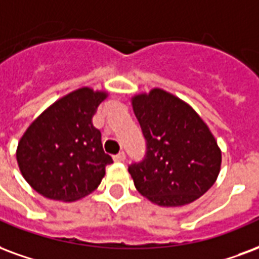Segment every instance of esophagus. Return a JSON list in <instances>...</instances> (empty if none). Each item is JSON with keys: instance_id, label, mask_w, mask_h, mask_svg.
<instances>
[{"instance_id": "34e87169", "label": "esophagus", "mask_w": 259, "mask_h": 259, "mask_svg": "<svg viewBox=\"0 0 259 259\" xmlns=\"http://www.w3.org/2000/svg\"><path fill=\"white\" fill-rule=\"evenodd\" d=\"M124 159H126V155H124L123 151H120V152H118V154L114 156L115 162H123Z\"/></svg>"}]
</instances>
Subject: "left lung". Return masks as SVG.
<instances>
[{
  "instance_id": "obj_1",
  "label": "left lung",
  "mask_w": 259,
  "mask_h": 259,
  "mask_svg": "<svg viewBox=\"0 0 259 259\" xmlns=\"http://www.w3.org/2000/svg\"><path fill=\"white\" fill-rule=\"evenodd\" d=\"M132 105L147 152L129 173L143 196L163 207L195 202L211 188L221 168V149L192 107L155 88Z\"/></svg>"
}]
</instances>
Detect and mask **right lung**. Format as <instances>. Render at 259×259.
Returning <instances> with one entry per match:
<instances>
[{"label": "right lung", "instance_id": "right-lung-1", "mask_svg": "<svg viewBox=\"0 0 259 259\" xmlns=\"http://www.w3.org/2000/svg\"><path fill=\"white\" fill-rule=\"evenodd\" d=\"M107 92L81 88L48 107L24 132L16 149L24 180L42 196L61 202L85 198L112 163L92 122Z\"/></svg>", "mask_w": 259, "mask_h": 259}]
</instances>
